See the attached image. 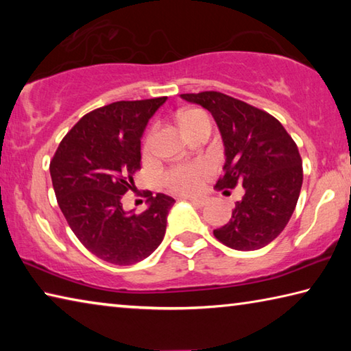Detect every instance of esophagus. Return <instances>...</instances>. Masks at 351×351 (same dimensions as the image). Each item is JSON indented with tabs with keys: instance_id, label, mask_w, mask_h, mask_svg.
I'll return each mask as SVG.
<instances>
[{
	"instance_id": "1",
	"label": "esophagus",
	"mask_w": 351,
	"mask_h": 351,
	"mask_svg": "<svg viewBox=\"0 0 351 351\" xmlns=\"http://www.w3.org/2000/svg\"><path fill=\"white\" fill-rule=\"evenodd\" d=\"M186 199H189L190 203H193L195 206H198V207H203L207 203V199L201 198V197H186Z\"/></svg>"
}]
</instances>
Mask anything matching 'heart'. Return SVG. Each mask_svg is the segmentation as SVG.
I'll return each instance as SVG.
<instances>
[{"label": "heart", "instance_id": "b5f03b06", "mask_svg": "<svg viewBox=\"0 0 351 351\" xmlns=\"http://www.w3.org/2000/svg\"><path fill=\"white\" fill-rule=\"evenodd\" d=\"M201 117H206L201 111H184L180 116V123L184 132L192 128ZM152 145V134L147 136L144 142V150L148 152ZM212 164L207 161H197V162H186L175 165V167L164 171L162 181L171 192L180 195H190L198 192L203 187L207 175L210 173Z\"/></svg>", "mask_w": 351, "mask_h": 351}]
</instances>
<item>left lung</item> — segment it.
<instances>
[{"label":"left lung","mask_w":351,"mask_h":351,"mask_svg":"<svg viewBox=\"0 0 351 351\" xmlns=\"http://www.w3.org/2000/svg\"><path fill=\"white\" fill-rule=\"evenodd\" d=\"M215 119L224 145V175L218 190L245 189L232 218L213 235L237 251L265 247L282 234L299 199L304 171L295 142L268 112L226 96L204 91L181 94Z\"/></svg>","instance_id":"left-lung-1"}]
</instances>
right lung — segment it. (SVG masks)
<instances>
[{
  "instance_id": "add662e5",
  "label": "right lung",
  "mask_w": 351,
  "mask_h": 351,
  "mask_svg": "<svg viewBox=\"0 0 351 351\" xmlns=\"http://www.w3.org/2000/svg\"><path fill=\"white\" fill-rule=\"evenodd\" d=\"M165 100H122L88 112L51 161L52 186L69 228L88 251L108 263H138L165 235L171 197L150 193L139 215L122 207V197L141 169L142 134Z\"/></svg>"
}]
</instances>
